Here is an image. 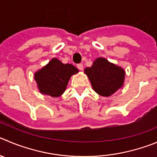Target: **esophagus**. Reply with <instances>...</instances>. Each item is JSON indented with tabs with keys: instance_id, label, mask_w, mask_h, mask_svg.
Masks as SVG:
<instances>
[{
	"instance_id": "esophagus-1",
	"label": "esophagus",
	"mask_w": 157,
	"mask_h": 157,
	"mask_svg": "<svg viewBox=\"0 0 157 157\" xmlns=\"http://www.w3.org/2000/svg\"><path fill=\"white\" fill-rule=\"evenodd\" d=\"M77 68H78L80 70H83V64H82V63L77 64Z\"/></svg>"
}]
</instances>
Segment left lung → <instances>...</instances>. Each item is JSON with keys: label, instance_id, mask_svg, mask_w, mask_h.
Returning a JSON list of instances; mask_svg holds the SVG:
<instances>
[{"label": "left lung", "instance_id": "8db88e82", "mask_svg": "<svg viewBox=\"0 0 157 157\" xmlns=\"http://www.w3.org/2000/svg\"><path fill=\"white\" fill-rule=\"evenodd\" d=\"M95 92L109 97L118 90L124 83L125 71L122 68L108 62L106 59L98 58L91 67L84 70Z\"/></svg>", "mask_w": 157, "mask_h": 157}]
</instances>
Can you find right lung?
Returning <instances> with one entry per match:
<instances>
[{
	"mask_svg": "<svg viewBox=\"0 0 157 157\" xmlns=\"http://www.w3.org/2000/svg\"><path fill=\"white\" fill-rule=\"evenodd\" d=\"M78 70L72 64H63L53 58L46 66L35 74V80L41 93L59 97L63 94L69 80Z\"/></svg>",
	"mask_w": 157,
	"mask_h": 157,
	"instance_id": "add662e5",
	"label": "right lung"
}]
</instances>
